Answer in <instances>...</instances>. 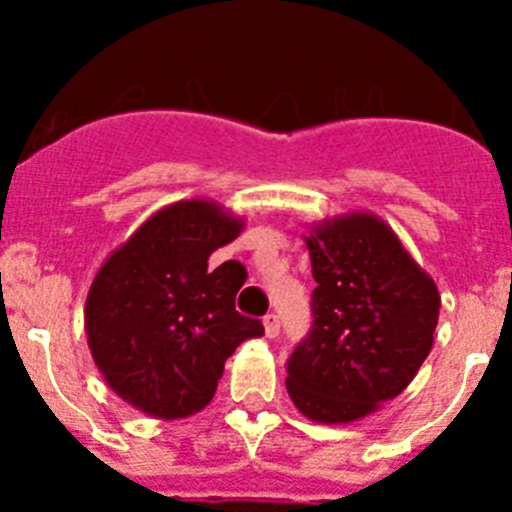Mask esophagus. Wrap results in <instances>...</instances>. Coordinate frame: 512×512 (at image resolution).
Masks as SVG:
<instances>
[{
    "mask_svg": "<svg viewBox=\"0 0 512 512\" xmlns=\"http://www.w3.org/2000/svg\"><path fill=\"white\" fill-rule=\"evenodd\" d=\"M279 328H282V325H279V315H274V312H269V315H266V318H264L266 336H269V338H277V336H279Z\"/></svg>",
    "mask_w": 512,
    "mask_h": 512,
    "instance_id": "34e87169",
    "label": "esophagus"
}]
</instances>
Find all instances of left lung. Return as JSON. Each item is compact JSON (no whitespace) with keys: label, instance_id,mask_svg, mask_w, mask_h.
<instances>
[{"label":"left lung","instance_id":"1","mask_svg":"<svg viewBox=\"0 0 512 512\" xmlns=\"http://www.w3.org/2000/svg\"><path fill=\"white\" fill-rule=\"evenodd\" d=\"M310 336L287 364V392L305 418L346 425L400 395L433 348L441 295L431 274L372 212L312 223Z\"/></svg>","mask_w":512,"mask_h":512}]
</instances>
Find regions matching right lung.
I'll return each mask as SVG.
<instances>
[{"label":"right lung","mask_w":512,"mask_h":512,"mask_svg":"<svg viewBox=\"0 0 512 512\" xmlns=\"http://www.w3.org/2000/svg\"><path fill=\"white\" fill-rule=\"evenodd\" d=\"M241 230L243 217L217 202H174L99 266L84 307L89 351L110 390L140 413H200L228 356L264 336L259 320L235 312L246 269L238 261L207 269L210 253Z\"/></svg>","instance_id":"add662e5"}]
</instances>
